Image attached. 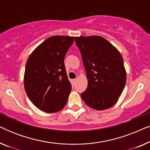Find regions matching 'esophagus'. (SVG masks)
<instances>
[{"label": "esophagus", "instance_id": "obj_1", "mask_svg": "<svg viewBox=\"0 0 150 150\" xmlns=\"http://www.w3.org/2000/svg\"><path fill=\"white\" fill-rule=\"evenodd\" d=\"M76 81V79H73V80H72V83H74Z\"/></svg>", "mask_w": 150, "mask_h": 150}]
</instances>
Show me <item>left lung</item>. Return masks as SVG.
<instances>
[{
  "label": "left lung",
  "instance_id": "obj_1",
  "mask_svg": "<svg viewBox=\"0 0 150 150\" xmlns=\"http://www.w3.org/2000/svg\"><path fill=\"white\" fill-rule=\"evenodd\" d=\"M88 80L81 94L85 104L102 110L117 102L126 82L124 60L120 52L100 36L76 37Z\"/></svg>",
  "mask_w": 150,
  "mask_h": 150
}]
</instances>
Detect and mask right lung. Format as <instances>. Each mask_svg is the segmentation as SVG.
Returning <instances> with one entry per match:
<instances>
[{"label": "right lung", "instance_id": "right-lung-1", "mask_svg": "<svg viewBox=\"0 0 150 150\" xmlns=\"http://www.w3.org/2000/svg\"><path fill=\"white\" fill-rule=\"evenodd\" d=\"M74 37H50L28 57L24 72V89L36 107L56 112L64 107L71 89L64 59Z\"/></svg>", "mask_w": 150, "mask_h": 150}]
</instances>
